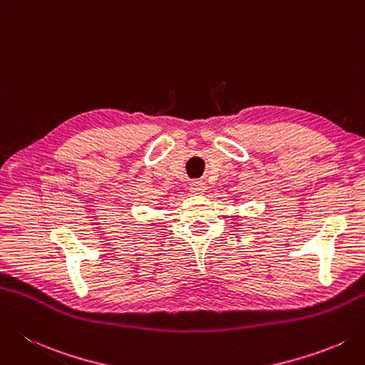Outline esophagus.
<instances>
[{"mask_svg": "<svg viewBox=\"0 0 365 365\" xmlns=\"http://www.w3.org/2000/svg\"><path fill=\"white\" fill-rule=\"evenodd\" d=\"M190 190H191L192 195H202L205 188H204V183L202 182H192L190 185Z\"/></svg>", "mask_w": 365, "mask_h": 365, "instance_id": "esophagus-1", "label": "esophagus"}]
</instances>
